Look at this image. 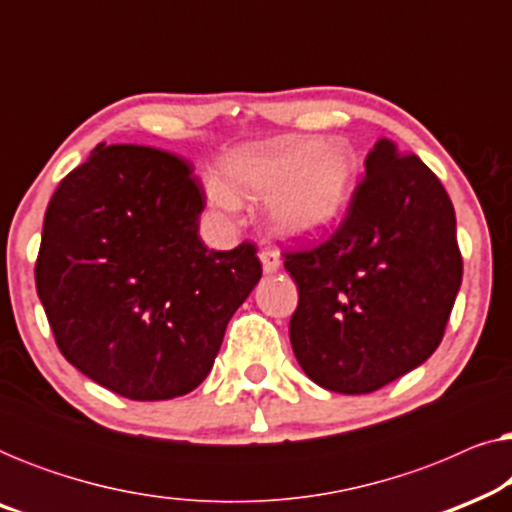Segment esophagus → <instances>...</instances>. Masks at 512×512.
I'll return each mask as SVG.
<instances>
[{
  "instance_id": "esophagus-1",
  "label": "esophagus",
  "mask_w": 512,
  "mask_h": 512,
  "mask_svg": "<svg viewBox=\"0 0 512 512\" xmlns=\"http://www.w3.org/2000/svg\"><path fill=\"white\" fill-rule=\"evenodd\" d=\"M261 263H263V272H277L279 265H282V258H279V254L275 249H263L261 251Z\"/></svg>"
}]
</instances>
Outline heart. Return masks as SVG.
I'll use <instances>...</instances> for the list:
<instances>
[{"mask_svg":"<svg viewBox=\"0 0 512 512\" xmlns=\"http://www.w3.org/2000/svg\"><path fill=\"white\" fill-rule=\"evenodd\" d=\"M354 172L356 158L345 142L321 144L303 137L244 146L223 163V179L237 193H270L272 223L293 237L321 235L340 221ZM229 189L219 181L209 186V200L219 212H235L240 205Z\"/></svg>","mask_w":512,"mask_h":512,"instance_id":"1","label":"heart"}]
</instances>
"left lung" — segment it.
Returning a JSON list of instances; mask_svg holds the SVG:
<instances>
[{"mask_svg":"<svg viewBox=\"0 0 512 512\" xmlns=\"http://www.w3.org/2000/svg\"><path fill=\"white\" fill-rule=\"evenodd\" d=\"M298 284L289 335L305 375L370 394L436 352L464 261L450 195L415 153L380 139L326 242L286 251Z\"/></svg>","mask_w":512,"mask_h":512,"instance_id":"obj_1","label":"left lung"}]
</instances>
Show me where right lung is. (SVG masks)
Masks as SVG:
<instances>
[{"label":"right lung","mask_w":512,"mask_h":512,"mask_svg":"<svg viewBox=\"0 0 512 512\" xmlns=\"http://www.w3.org/2000/svg\"><path fill=\"white\" fill-rule=\"evenodd\" d=\"M202 209L191 163L137 144H100L48 202L34 279L55 345L118 396L198 387L263 275L251 242L202 244Z\"/></svg>","instance_id":"obj_1"}]
</instances>
